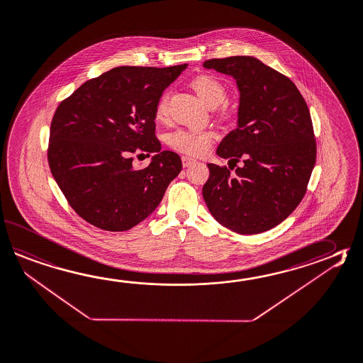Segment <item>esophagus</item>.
<instances>
[{"label": "esophagus", "instance_id": "obj_1", "mask_svg": "<svg viewBox=\"0 0 363 363\" xmlns=\"http://www.w3.org/2000/svg\"><path fill=\"white\" fill-rule=\"evenodd\" d=\"M194 163H195V160L191 159V157H189V156H182V165H184V168H187V167H190V165Z\"/></svg>", "mask_w": 363, "mask_h": 363}]
</instances>
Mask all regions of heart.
Wrapping results in <instances>:
<instances>
[{"instance_id": "1", "label": "heart", "mask_w": 363, "mask_h": 363, "mask_svg": "<svg viewBox=\"0 0 363 363\" xmlns=\"http://www.w3.org/2000/svg\"><path fill=\"white\" fill-rule=\"evenodd\" d=\"M193 88L196 94L209 106L216 107L228 98V89L217 77L212 74H201L193 82ZM169 94L164 93L159 98L155 107V116L163 120L168 115ZM222 113L228 115V110L223 106ZM213 133L211 130L203 129H177L168 134L167 143L170 148L181 154L190 156H200L206 154L212 145Z\"/></svg>"}]
</instances>
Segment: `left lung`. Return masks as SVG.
<instances>
[{
    "label": "left lung",
    "mask_w": 363,
    "mask_h": 363,
    "mask_svg": "<svg viewBox=\"0 0 363 363\" xmlns=\"http://www.w3.org/2000/svg\"><path fill=\"white\" fill-rule=\"evenodd\" d=\"M203 66L233 76L240 91L238 128L217 148L229 168L208 164L203 198L216 220L238 234L273 229L303 200L315 164L308 104L287 76L253 57L209 60Z\"/></svg>",
    "instance_id": "left-lung-1"
}]
</instances>
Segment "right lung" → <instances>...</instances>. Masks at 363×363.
<instances>
[{
	"instance_id": "add662e5",
	"label": "right lung",
	"mask_w": 363,
	"mask_h": 363,
	"mask_svg": "<svg viewBox=\"0 0 363 363\" xmlns=\"http://www.w3.org/2000/svg\"><path fill=\"white\" fill-rule=\"evenodd\" d=\"M186 67H116L57 107L49 167L68 204L93 226L132 229L155 211L182 169L176 152L160 151L155 107ZM140 152L157 155L146 169L134 170L133 154Z\"/></svg>"
}]
</instances>
